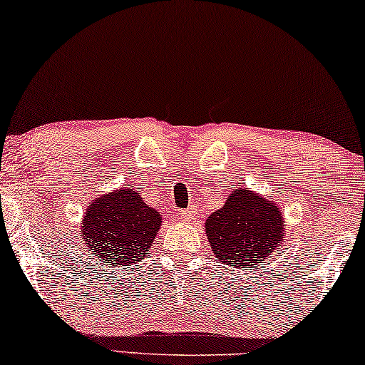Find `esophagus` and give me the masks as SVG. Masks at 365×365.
I'll use <instances>...</instances> for the list:
<instances>
[{"instance_id":"34e87169","label":"esophagus","mask_w":365,"mask_h":365,"mask_svg":"<svg viewBox=\"0 0 365 365\" xmlns=\"http://www.w3.org/2000/svg\"><path fill=\"white\" fill-rule=\"evenodd\" d=\"M179 214H181V217L184 219V221H192L194 216H196V207H189V209H186V211H181Z\"/></svg>"}]
</instances>
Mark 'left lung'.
I'll list each match as a JSON object with an SVG mask.
<instances>
[{"instance_id": "8db88e82", "label": "left lung", "mask_w": 365, "mask_h": 365, "mask_svg": "<svg viewBox=\"0 0 365 365\" xmlns=\"http://www.w3.org/2000/svg\"><path fill=\"white\" fill-rule=\"evenodd\" d=\"M206 236L214 257L226 266L249 269L284 244V212L276 199L237 187L221 209L206 219Z\"/></svg>"}]
</instances>
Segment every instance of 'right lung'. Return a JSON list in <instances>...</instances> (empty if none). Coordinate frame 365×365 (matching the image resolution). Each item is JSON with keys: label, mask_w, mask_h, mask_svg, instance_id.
<instances>
[{"label": "right lung", "mask_w": 365, "mask_h": 365, "mask_svg": "<svg viewBox=\"0 0 365 365\" xmlns=\"http://www.w3.org/2000/svg\"><path fill=\"white\" fill-rule=\"evenodd\" d=\"M161 224L138 189H114L88 204L79 231L83 251L103 266H131L148 256Z\"/></svg>", "instance_id": "1"}]
</instances>
